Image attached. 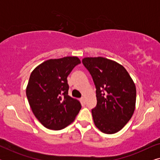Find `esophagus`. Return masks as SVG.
Masks as SVG:
<instances>
[{
    "label": "esophagus",
    "instance_id": "1",
    "mask_svg": "<svg viewBox=\"0 0 160 160\" xmlns=\"http://www.w3.org/2000/svg\"><path fill=\"white\" fill-rule=\"evenodd\" d=\"M81 102H82V103L85 104V98L84 97H82V98H81Z\"/></svg>",
    "mask_w": 160,
    "mask_h": 160
}]
</instances>
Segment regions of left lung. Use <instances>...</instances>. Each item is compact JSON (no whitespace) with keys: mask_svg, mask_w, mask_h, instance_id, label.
Masks as SVG:
<instances>
[{"mask_svg":"<svg viewBox=\"0 0 160 160\" xmlns=\"http://www.w3.org/2000/svg\"><path fill=\"white\" fill-rule=\"evenodd\" d=\"M82 63L92 77L97 106L92 109L95 126L106 134L124 128L135 108L136 88L127 70L115 61L98 57L85 58Z\"/></svg>","mask_w":160,"mask_h":160,"instance_id":"left-lung-1","label":"left lung"}]
</instances>
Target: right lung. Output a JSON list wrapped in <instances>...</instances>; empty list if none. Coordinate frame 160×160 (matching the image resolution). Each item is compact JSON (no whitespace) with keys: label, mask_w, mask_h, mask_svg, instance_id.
Listing matches in <instances>:
<instances>
[{"label":"right lung","mask_w":160,"mask_h":160,"mask_svg":"<svg viewBox=\"0 0 160 160\" xmlns=\"http://www.w3.org/2000/svg\"><path fill=\"white\" fill-rule=\"evenodd\" d=\"M80 63L77 57L50 59L30 74L26 95L35 117L47 129L65 128L82 108L80 102L68 95L67 80L73 68Z\"/></svg>","instance_id":"right-lung-1"}]
</instances>
